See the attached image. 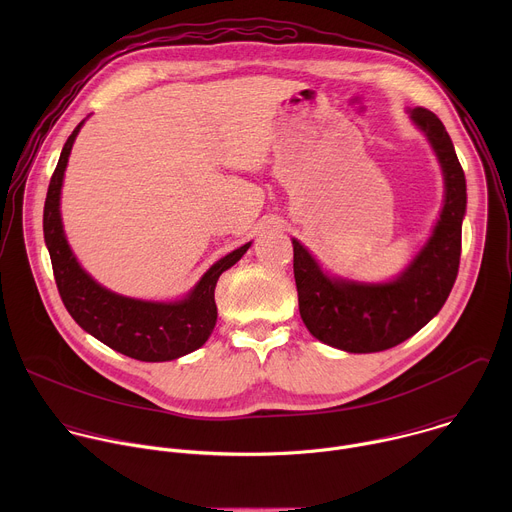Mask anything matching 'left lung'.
<instances>
[{
  "label": "left lung",
  "mask_w": 512,
  "mask_h": 512,
  "mask_svg": "<svg viewBox=\"0 0 512 512\" xmlns=\"http://www.w3.org/2000/svg\"><path fill=\"white\" fill-rule=\"evenodd\" d=\"M409 115L431 143L446 184L440 221L409 267L389 283L334 279L300 241L291 239L300 316L312 336L346 352H381L411 338L442 310L458 277L466 214L464 170L437 115L423 107Z\"/></svg>",
  "instance_id": "8db88e82"
}]
</instances>
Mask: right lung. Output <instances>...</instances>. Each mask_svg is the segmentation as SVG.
I'll return each mask as SVG.
<instances>
[{
  "instance_id": "1",
  "label": "right lung",
  "mask_w": 512,
  "mask_h": 512,
  "mask_svg": "<svg viewBox=\"0 0 512 512\" xmlns=\"http://www.w3.org/2000/svg\"><path fill=\"white\" fill-rule=\"evenodd\" d=\"M83 123L64 143L44 202V241L62 304L85 332L135 360L164 362L194 352L208 340L216 324L214 287L218 277L247 253L251 243L218 259L180 302L133 300L99 285L72 255L60 221L62 178Z\"/></svg>"
}]
</instances>
